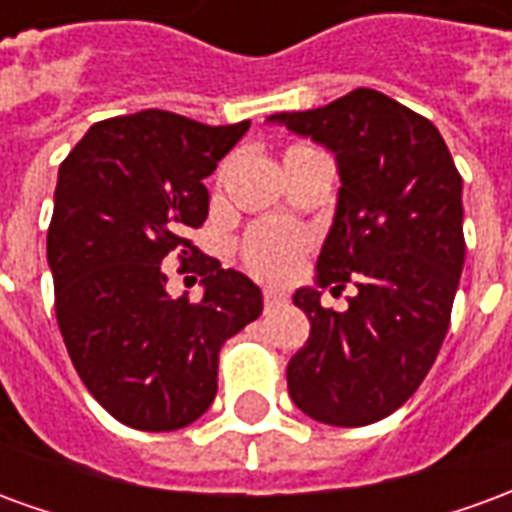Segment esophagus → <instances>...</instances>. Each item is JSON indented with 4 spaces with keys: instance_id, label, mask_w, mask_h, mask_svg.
I'll return each mask as SVG.
<instances>
[{
    "instance_id": "esophagus-1",
    "label": "esophagus",
    "mask_w": 512,
    "mask_h": 512,
    "mask_svg": "<svg viewBox=\"0 0 512 512\" xmlns=\"http://www.w3.org/2000/svg\"><path fill=\"white\" fill-rule=\"evenodd\" d=\"M286 303V295L281 289H264V306L273 308V306H281Z\"/></svg>"
}]
</instances>
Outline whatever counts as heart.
<instances>
[{
    "mask_svg": "<svg viewBox=\"0 0 512 512\" xmlns=\"http://www.w3.org/2000/svg\"><path fill=\"white\" fill-rule=\"evenodd\" d=\"M303 231L286 226H259L242 242V262L250 273L270 281H281L295 270L297 256L306 250Z\"/></svg>",
    "mask_w": 512,
    "mask_h": 512,
    "instance_id": "1",
    "label": "heart"
}]
</instances>
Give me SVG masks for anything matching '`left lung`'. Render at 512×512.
Returning a JSON list of instances; mask_svg holds the SVG:
<instances>
[{
	"instance_id": "8db88e82",
	"label": "left lung",
	"mask_w": 512,
	"mask_h": 512,
	"mask_svg": "<svg viewBox=\"0 0 512 512\" xmlns=\"http://www.w3.org/2000/svg\"><path fill=\"white\" fill-rule=\"evenodd\" d=\"M336 157L339 195L314 286L292 300L311 322L286 366L289 397L314 422L361 427L394 413L436 361L458 292L463 179L433 123L378 90L267 118ZM353 283L347 312L321 289Z\"/></svg>"
}]
</instances>
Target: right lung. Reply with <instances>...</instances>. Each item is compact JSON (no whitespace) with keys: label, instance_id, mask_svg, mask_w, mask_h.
I'll use <instances>...</instances> for the list:
<instances>
[{"label":"right lung","instance_id":"1","mask_svg":"<svg viewBox=\"0 0 512 512\" xmlns=\"http://www.w3.org/2000/svg\"><path fill=\"white\" fill-rule=\"evenodd\" d=\"M248 129L143 110L93 123L60 165L46 237L57 325L90 394L134 430L204 416L220 347L262 314V289L190 242L209 215L204 179ZM173 252L205 275L198 304L164 289Z\"/></svg>","mask_w":512,"mask_h":512}]
</instances>
